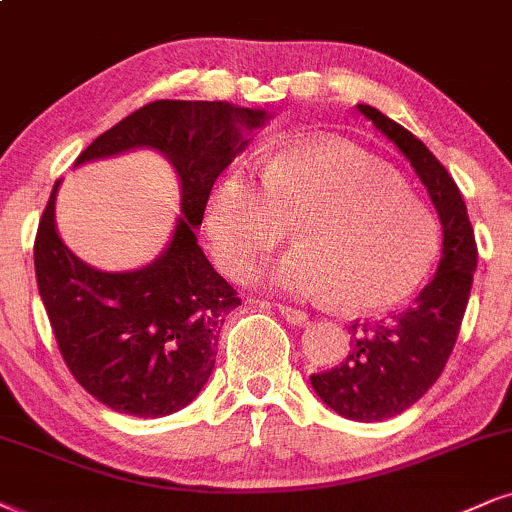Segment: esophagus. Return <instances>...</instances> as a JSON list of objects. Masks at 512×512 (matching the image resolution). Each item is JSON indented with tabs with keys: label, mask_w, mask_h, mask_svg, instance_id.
I'll return each instance as SVG.
<instances>
[{
	"label": "esophagus",
	"mask_w": 512,
	"mask_h": 512,
	"mask_svg": "<svg viewBox=\"0 0 512 512\" xmlns=\"http://www.w3.org/2000/svg\"><path fill=\"white\" fill-rule=\"evenodd\" d=\"M280 313H282V318H285L287 323H292V325H306L308 323V313L301 311V308H296V306H280Z\"/></svg>",
	"instance_id": "obj_1"
}]
</instances>
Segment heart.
I'll return each instance as SVG.
<instances>
[{
	"label": "heart",
	"mask_w": 512,
	"mask_h": 512,
	"mask_svg": "<svg viewBox=\"0 0 512 512\" xmlns=\"http://www.w3.org/2000/svg\"><path fill=\"white\" fill-rule=\"evenodd\" d=\"M287 227L296 249L270 270L273 287L301 299L334 296L351 313L403 304L441 249L430 206L349 144H294L263 166L261 187L242 173L213 187L206 230L230 275H249Z\"/></svg>",
	"instance_id": "1"
}]
</instances>
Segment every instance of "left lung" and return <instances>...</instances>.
Here are the masks:
<instances>
[{
	"mask_svg": "<svg viewBox=\"0 0 512 512\" xmlns=\"http://www.w3.org/2000/svg\"><path fill=\"white\" fill-rule=\"evenodd\" d=\"M358 109L406 154L444 227L437 275L415 296L413 306L380 320H353L349 356L311 375L313 389L334 413L358 422H380L413 406L444 372L468 308L477 242L460 189L437 156L384 113L365 104Z\"/></svg>",
	"mask_w": 512,
	"mask_h": 512,
	"instance_id": "1",
	"label": "left lung"
}]
</instances>
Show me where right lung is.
<instances>
[{"label": "right lung", "instance_id": "1", "mask_svg": "<svg viewBox=\"0 0 512 512\" xmlns=\"http://www.w3.org/2000/svg\"><path fill=\"white\" fill-rule=\"evenodd\" d=\"M266 118V111L230 102L159 99L82 151L75 163L151 147L178 170L185 218L166 254L135 273H102L68 251L54 225L56 180L35 235L37 289L63 363L104 406L163 418L197 399L206 384L225 315L242 299L208 263L194 230L213 182Z\"/></svg>", "mask_w": 512, "mask_h": 512}]
</instances>
